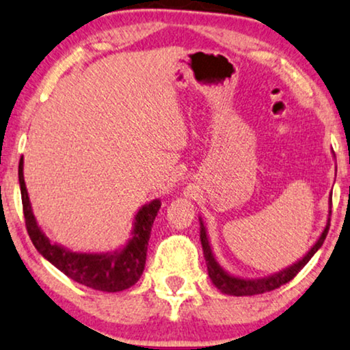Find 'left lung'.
<instances>
[{"label": "left lung", "mask_w": 350, "mask_h": 350, "mask_svg": "<svg viewBox=\"0 0 350 350\" xmlns=\"http://www.w3.org/2000/svg\"><path fill=\"white\" fill-rule=\"evenodd\" d=\"M329 215H331V196H329V211H328V219H326V225L323 231H321L320 238L317 239L314 246L308 249V252L302 258H299L297 262H294L293 265L286 267V269L275 271V273L260 276V278H243V276H236L233 273H228L224 267H221L217 258L212 252L211 241H208L207 228L204 225L201 217H199V236H201V244L204 257H206L207 264V271L208 276H211L212 283L217 289H220V293L228 294V296H254V294H262L267 291H273V289L280 288L281 284L291 281L294 276H296L299 271H301L304 267L307 265V262L314 257V254L319 251L323 244L326 234H328L329 230Z\"/></svg>", "instance_id": "left-lung-1"}]
</instances>
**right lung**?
Returning a JSON list of instances; mask_svg holds the SVG:
<instances>
[{
    "label": "right lung",
    "instance_id": "right-lung-1",
    "mask_svg": "<svg viewBox=\"0 0 350 350\" xmlns=\"http://www.w3.org/2000/svg\"><path fill=\"white\" fill-rule=\"evenodd\" d=\"M19 185L27 231L36 251L49 264L70 280L98 291H124L139 280L146 264L148 241L152 224L161 208V199H152L151 202L139 207L135 215L129 241L122 247L107 252H74L61 244L49 241L48 236L38 226L24 180V157L19 162Z\"/></svg>",
    "mask_w": 350,
    "mask_h": 350
}]
</instances>
